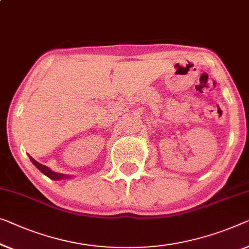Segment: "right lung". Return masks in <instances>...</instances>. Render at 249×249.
Listing matches in <instances>:
<instances>
[{"label": "right lung", "mask_w": 249, "mask_h": 249, "mask_svg": "<svg viewBox=\"0 0 249 249\" xmlns=\"http://www.w3.org/2000/svg\"><path fill=\"white\" fill-rule=\"evenodd\" d=\"M30 160H31V162L33 163V164H35L36 168H38L40 171H41L44 174V176H47L48 178H50V179H53V180H61V179H68V178H69V176H66V174L51 171V170L48 168V166L43 165V164H41V163H39V162H36L35 159L31 158V157H30Z\"/></svg>", "instance_id": "1"}]
</instances>
